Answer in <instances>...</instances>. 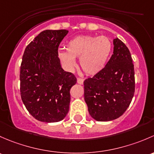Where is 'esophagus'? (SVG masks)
Wrapping results in <instances>:
<instances>
[{
  "instance_id": "34e87169",
  "label": "esophagus",
  "mask_w": 154,
  "mask_h": 154,
  "mask_svg": "<svg viewBox=\"0 0 154 154\" xmlns=\"http://www.w3.org/2000/svg\"><path fill=\"white\" fill-rule=\"evenodd\" d=\"M77 83L79 85H83L84 83V79L82 78H77Z\"/></svg>"
}]
</instances>
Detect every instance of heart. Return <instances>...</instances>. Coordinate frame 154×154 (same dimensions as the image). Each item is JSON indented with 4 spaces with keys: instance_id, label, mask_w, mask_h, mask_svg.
I'll list each match as a JSON object with an SVG mask.
<instances>
[{
    "instance_id": "obj_1",
    "label": "heart",
    "mask_w": 154,
    "mask_h": 154,
    "mask_svg": "<svg viewBox=\"0 0 154 154\" xmlns=\"http://www.w3.org/2000/svg\"><path fill=\"white\" fill-rule=\"evenodd\" d=\"M112 44L106 36L79 35L70 39L65 45L66 52L58 53V58L66 69L76 66L79 58L82 70L90 75L101 72L111 54Z\"/></svg>"
}]
</instances>
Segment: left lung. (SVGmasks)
Listing matches in <instances>:
<instances>
[{
	"label": "left lung",
	"instance_id": "1",
	"mask_svg": "<svg viewBox=\"0 0 154 154\" xmlns=\"http://www.w3.org/2000/svg\"><path fill=\"white\" fill-rule=\"evenodd\" d=\"M113 54L104 69L84 82L85 101L93 119L108 122L121 116L129 107L135 91L134 67L131 53L118 38Z\"/></svg>",
	"mask_w": 154,
	"mask_h": 154
}]
</instances>
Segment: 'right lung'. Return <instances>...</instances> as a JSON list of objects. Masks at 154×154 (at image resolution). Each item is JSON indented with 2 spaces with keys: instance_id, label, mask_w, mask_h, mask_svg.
I'll return each mask as SVG.
<instances>
[{
  "instance_id": "add662e5",
  "label": "right lung",
  "mask_w": 154,
  "mask_h": 154,
  "mask_svg": "<svg viewBox=\"0 0 154 154\" xmlns=\"http://www.w3.org/2000/svg\"><path fill=\"white\" fill-rule=\"evenodd\" d=\"M68 30L47 29L26 47L20 71V96L26 110L43 122H57L69 111V90L76 84L72 73L62 69L60 43Z\"/></svg>"
}]
</instances>
